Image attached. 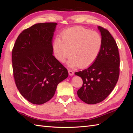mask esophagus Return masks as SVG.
Returning <instances> with one entry per match:
<instances>
[{
    "label": "esophagus",
    "instance_id": "esophagus-1",
    "mask_svg": "<svg viewBox=\"0 0 133 133\" xmlns=\"http://www.w3.org/2000/svg\"><path fill=\"white\" fill-rule=\"evenodd\" d=\"M69 74L70 75L72 76L73 75H74V72L71 70H69Z\"/></svg>",
    "mask_w": 133,
    "mask_h": 133
}]
</instances>
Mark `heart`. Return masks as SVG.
Returning a JSON list of instances; mask_svg holds the SVG:
<instances>
[{"label": "heart", "mask_w": 133, "mask_h": 133, "mask_svg": "<svg viewBox=\"0 0 133 133\" xmlns=\"http://www.w3.org/2000/svg\"><path fill=\"white\" fill-rule=\"evenodd\" d=\"M102 44V38L99 33L77 26L62 32L61 39H55L52 49L55 56L59 62H64L71 55L72 57L69 62L70 66L84 68L95 61Z\"/></svg>", "instance_id": "b5f03b06"}]
</instances>
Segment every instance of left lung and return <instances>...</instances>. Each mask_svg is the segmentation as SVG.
Instances as JSON below:
<instances>
[{"label":"left lung","instance_id":"obj_1","mask_svg":"<svg viewBox=\"0 0 133 133\" xmlns=\"http://www.w3.org/2000/svg\"><path fill=\"white\" fill-rule=\"evenodd\" d=\"M102 38L99 53L93 64L83 71L75 72L83 80L78 90L81 99L87 104H96L108 97L118 80L119 55L114 39L108 30L98 26Z\"/></svg>","mask_w":133,"mask_h":133}]
</instances>
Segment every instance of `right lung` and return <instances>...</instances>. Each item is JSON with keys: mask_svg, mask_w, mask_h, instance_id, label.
<instances>
[{"mask_svg": "<svg viewBox=\"0 0 133 133\" xmlns=\"http://www.w3.org/2000/svg\"><path fill=\"white\" fill-rule=\"evenodd\" d=\"M56 23L33 25L17 38L12 51L14 77L20 93L30 102L42 104L54 95L67 70L52 55Z\"/></svg>", "mask_w": 133, "mask_h": 133, "instance_id": "1", "label": "right lung"}]
</instances>
